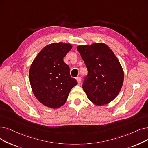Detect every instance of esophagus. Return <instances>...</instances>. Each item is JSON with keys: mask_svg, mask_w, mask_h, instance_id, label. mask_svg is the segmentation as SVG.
Instances as JSON below:
<instances>
[{"mask_svg": "<svg viewBox=\"0 0 148 148\" xmlns=\"http://www.w3.org/2000/svg\"><path fill=\"white\" fill-rule=\"evenodd\" d=\"M76 80H77V82H78V84H80V82H81V78L80 77H77Z\"/></svg>", "mask_w": 148, "mask_h": 148, "instance_id": "obj_1", "label": "esophagus"}]
</instances>
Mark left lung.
<instances>
[{
	"mask_svg": "<svg viewBox=\"0 0 148 148\" xmlns=\"http://www.w3.org/2000/svg\"><path fill=\"white\" fill-rule=\"evenodd\" d=\"M80 53L88 69L82 88L94 104H108L117 97L123 85L124 72L112 51L103 43L79 45Z\"/></svg>",
	"mask_w": 148,
	"mask_h": 148,
	"instance_id": "left-lung-1",
	"label": "left lung"
}]
</instances>
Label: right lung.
I'll return each instance as SVG.
<instances>
[{
  "label": "right lung",
  "mask_w": 148,
  "mask_h": 148,
  "mask_svg": "<svg viewBox=\"0 0 148 148\" xmlns=\"http://www.w3.org/2000/svg\"><path fill=\"white\" fill-rule=\"evenodd\" d=\"M66 43H53L45 47L29 69L30 85L35 97L42 104L56 109L65 103L71 89L77 84L69 73L63 57L71 49Z\"/></svg>",
  "instance_id": "right-lung-1"
}]
</instances>
